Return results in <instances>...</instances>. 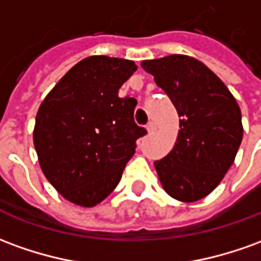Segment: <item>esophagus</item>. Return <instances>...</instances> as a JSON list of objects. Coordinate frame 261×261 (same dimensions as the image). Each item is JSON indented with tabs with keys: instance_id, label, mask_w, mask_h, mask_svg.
<instances>
[{
	"instance_id": "34e87169",
	"label": "esophagus",
	"mask_w": 261,
	"mask_h": 261,
	"mask_svg": "<svg viewBox=\"0 0 261 261\" xmlns=\"http://www.w3.org/2000/svg\"><path fill=\"white\" fill-rule=\"evenodd\" d=\"M156 128H158V127H156L155 123H152V121H149L148 124H147V131H148L149 134H152V133H155Z\"/></svg>"
}]
</instances>
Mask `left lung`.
<instances>
[{
  "instance_id": "left-lung-1",
  "label": "left lung",
  "mask_w": 261,
  "mask_h": 261,
  "mask_svg": "<svg viewBox=\"0 0 261 261\" xmlns=\"http://www.w3.org/2000/svg\"><path fill=\"white\" fill-rule=\"evenodd\" d=\"M174 103L179 130L168 155L154 162L164 191L181 202H196L218 187L234 162L243 138L238 101L222 80L188 55L143 61Z\"/></svg>"
}]
</instances>
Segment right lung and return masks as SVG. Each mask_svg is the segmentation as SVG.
I'll list each match as a JSON object with an SVG mask.
<instances>
[{
	"label": "right lung",
	"mask_w": 261,
	"mask_h": 261,
	"mask_svg": "<svg viewBox=\"0 0 261 261\" xmlns=\"http://www.w3.org/2000/svg\"><path fill=\"white\" fill-rule=\"evenodd\" d=\"M137 70L128 59L94 55L77 62L38 109L34 145L43 175L77 206L99 205L114 191L136 140L133 97L118 89Z\"/></svg>",
	"instance_id": "add662e5"
}]
</instances>
